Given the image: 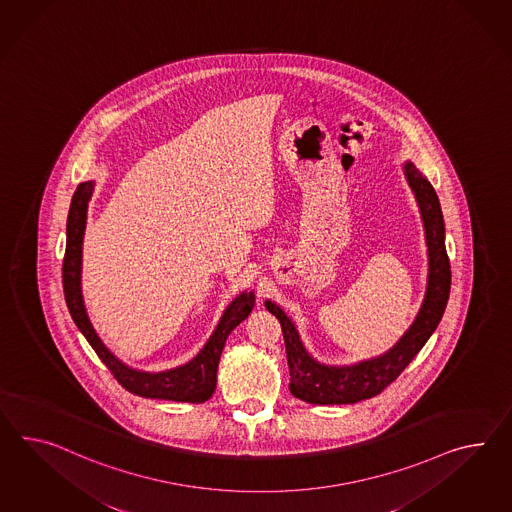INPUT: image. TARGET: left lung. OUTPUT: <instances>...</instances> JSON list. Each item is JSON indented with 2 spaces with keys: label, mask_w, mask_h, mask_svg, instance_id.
Wrapping results in <instances>:
<instances>
[{
  "label": "left lung",
  "mask_w": 512,
  "mask_h": 512,
  "mask_svg": "<svg viewBox=\"0 0 512 512\" xmlns=\"http://www.w3.org/2000/svg\"><path fill=\"white\" fill-rule=\"evenodd\" d=\"M403 171L420 208L429 269L420 310L395 345L386 353L351 366H328L308 353L293 319L276 302L265 301V308L280 321L284 332L291 377L289 392L306 403L351 405L380 394L420 353L444 315L451 289V267L446 252V226L440 200L431 182L412 161H405Z\"/></svg>",
  "instance_id": "left-lung-1"
}]
</instances>
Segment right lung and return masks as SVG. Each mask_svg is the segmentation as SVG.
Instances as JSON below:
<instances>
[{
    "label": "right lung",
    "mask_w": 512,
    "mask_h": 512,
    "mask_svg": "<svg viewBox=\"0 0 512 512\" xmlns=\"http://www.w3.org/2000/svg\"><path fill=\"white\" fill-rule=\"evenodd\" d=\"M94 191V182L78 185L68 211L66 221V250L63 262V288H65L66 306L72 315L76 327L91 343L92 349L115 379L132 394L150 399H167L178 403H204L210 399L217 386V367L221 360L224 343L230 332L249 317L254 308V291H241L234 301L226 306L210 340L184 366L172 367L167 371H141L126 366L115 354L105 347L104 341L96 334L91 319L85 310L81 293V263H83V236L87 226L89 200Z\"/></svg>",
    "instance_id": "1"
}]
</instances>
